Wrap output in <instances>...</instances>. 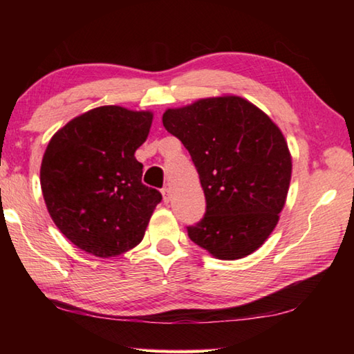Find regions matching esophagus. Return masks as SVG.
Here are the masks:
<instances>
[{
    "instance_id": "obj_1",
    "label": "esophagus",
    "mask_w": 354,
    "mask_h": 354,
    "mask_svg": "<svg viewBox=\"0 0 354 354\" xmlns=\"http://www.w3.org/2000/svg\"><path fill=\"white\" fill-rule=\"evenodd\" d=\"M162 196H164V203H169L170 201V189L169 187H164L162 189Z\"/></svg>"
}]
</instances>
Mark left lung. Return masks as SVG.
<instances>
[{
	"instance_id": "1",
	"label": "left lung",
	"mask_w": 354,
	"mask_h": 354,
	"mask_svg": "<svg viewBox=\"0 0 354 354\" xmlns=\"http://www.w3.org/2000/svg\"><path fill=\"white\" fill-rule=\"evenodd\" d=\"M162 123L187 148L205 190V217L187 226L190 241L225 261L253 253L272 234L289 192L283 133L234 95L167 109Z\"/></svg>"
}]
</instances>
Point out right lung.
I'll return each instance as SVG.
<instances>
[{
  "label": "right lung",
  "mask_w": 354,
  "mask_h": 354,
  "mask_svg": "<svg viewBox=\"0 0 354 354\" xmlns=\"http://www.w3.org/2000/svg\"><path fill=\"white\" fill-rule=\"evenodd\" d=\"M153 123L149 111L101 106L51 137L40 167L45 205L62 234L98 257L118 256L145 236L159 190L142 183L136 149Z\"/></svg>",
  "instance_id": "obj_1"
}]
</instances>
